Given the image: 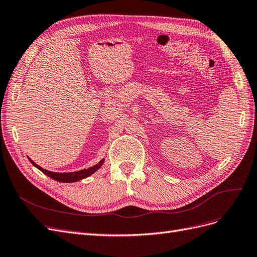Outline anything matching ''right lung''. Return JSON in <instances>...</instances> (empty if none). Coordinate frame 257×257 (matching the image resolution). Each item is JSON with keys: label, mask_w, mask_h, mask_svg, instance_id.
<instances>
[{"label": "right lung", "mask_w": 257, "mask_h": 257, "mask_svg": "<svg viewBox=\"0 0 257 257\" xmlns=\"http://www.w3.org/2000/svg\"><path fill=\"white\" fill-rule=\"evenodd\" d=\"M29 160H30V162L32 163V164H33L36 168L40 169L42 173H44L45 175H47L48 177H50L51 179H53V180L59 181V182H63V183L77 182V181L81 180V179H84V178H87V177L91 176L92 174H94L98 168H100V166L103 165V163H104V161H105V160L103 159L102 161H99L96 165L92 166V167H89V168H87V169H81V170H79V172H74V173H54V172H49V170L44 169V168H42L41 166H38V165L35 164V163H34L32 160H31L30 158H29Z\"/></svg>", "instance_id": "right-lung-1"}]
</instances>
